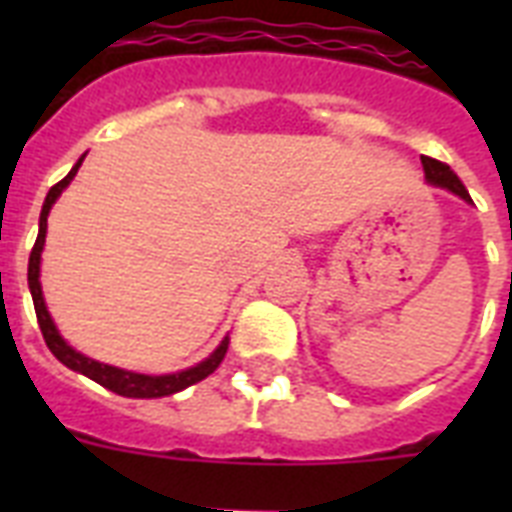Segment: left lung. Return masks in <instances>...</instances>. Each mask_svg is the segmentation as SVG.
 <instances>
[{
  "mask_svg": "<svg viewBox=\"0 0 512 512\" xmlns=\"http://www.w3.org/2000/svg\"><path fill=\"white\" fill-rule=\"evenodd\" d=\"M422 170H425V180H428L430 185H436V188H446V191H452L454 196H460V199H465L468 204H473V199H470L468 188L462 185V180L457 175H454L446 164L436 162V159H430V156H422Z\"/></svg>",
  "mask_w": 512,
  "mask_h": 512,
  "instance_id": "8db88e82",
  "label": "left lung"
}]
</instances>
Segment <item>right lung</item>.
<instances>
[{"label": "right lung", "instance_id": "add662e5", "mask_svg": "<svg viewBox=\"0 0 512 512\" xmlns=\"http://www.w3.org/2000/svg\"><path fill=\"white\" fill-rule=\"evenodd\" d=\"M84 156L79 162L71 167L60 183H55L47 193V199L42 204V215H39V236H36V244L31 249V257H28V289H31V300H34V311H36V321H39V329H42L44 342H47V348L52 350V356L58 358L60 364L68 366L71 372H79L84 377H90L103 388L114 390L116 396H127V398H162V396H172V393H180L188 385H196L199 380L209 377V374L215 372L220 361L225 358V350H228V337L220 340L212 353H209L204 361H199L196 366H188L183 372H172V374H140V372H130V369H119V366L103 364V361H95V358L84 356L76 348H71L63 335L55 327V321H52L50 311H47V303H44L42 295V281H39V271H42V249H44V239H47V215H50L52 204L58 201V196L68 188V183L74 180V175L82 167Z\"/></svg>", "mask_w": 512, "mask_h": 512}]
</instances>
